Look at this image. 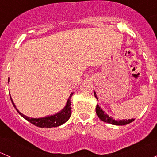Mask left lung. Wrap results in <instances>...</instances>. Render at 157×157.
Listing matches in <instances>:
<instances>
[{
    "mask_svg": "<svg viewBox=\"0 0 157 157\" xmlns=\"http://www.w3.org/2000/svg\"><path fill=\"white\" fill-rule=\"evenodd\" d=\"M94 96L95 97L98 99L97 96H96V92H94ZM96 112L97 116L99 117L102 121H105V122L109 123V124H114V125H125V124H129V123L132 122V121L134 120V118H131V119H122V120L113 119V118L109 117L106 113H105L104 111L99 106V105H96Z\"/></svg>",
    "mask_w": 157,
    "mask_h": 157,
    "instance_id": "obj_1",
    "label": "left lung"
}]
</instances>
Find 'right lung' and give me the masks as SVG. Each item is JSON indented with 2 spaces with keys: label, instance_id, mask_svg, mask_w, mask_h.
<instances>
[{
  "label": "right lung",
  "instance_id": "1",
  "mask_svg": "<svg viewBox=\"0 0 157 157\" xmlns=\"http://www.w3.org/2000/svg\"><path fill=\"white\" fill-rule=\"evenodd\" d=\"M9 82V80H8ZM73 93H71L69 96V99L67 100V103H66L65 107L62 109L60 112H58L57 114H55L53 115H49V116L43 117V118H29V117L26 116L23 114H22L20 111L16 108L15 104L13 103L12 100V98H11L10 95V99L11 102H12L14 108L16 109V110L17 111L19 114L21 115L23 118H24L25 119L27 120L28 121H29L30 123H32L34 125L37 126L39 128H54V127H58V126L61 125L64 123H65L67 120L69 119L71 115V98L72 96Z\"/></svg>",
  "mask_w": 157,
  "mask_h": 157
}]
</instances>
